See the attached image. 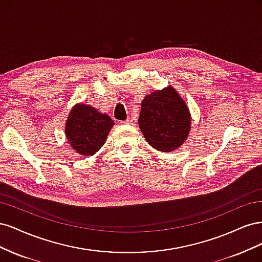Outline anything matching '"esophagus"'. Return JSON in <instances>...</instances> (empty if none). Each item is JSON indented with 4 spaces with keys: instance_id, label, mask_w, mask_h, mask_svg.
Listing matches in <instances>:
<instances>
[{
    "instance_id": "34e87169",
    "label": "esophagus",
    "mask_w": 262,
    "mask_h": 262,
    "mask_svg": "<svg viewBox=\"0 0 262 262\" xmlns=\"http://www.w3.org/2000/svg\"><path fill=\"white\" fill-rule=\"evenodd\" d=\"M131 122H132V120H131L130 118H128V119H126V120H124V121H120L121 124H130Z\"/></svg>"
}]
</instances>
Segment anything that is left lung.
I'll list each match as a JSON object with an SVG mask.
<instances>
[{"mask_svg": "<svg viewBox=\"0 0 262 262\" xmlns=\"http://www.w3.org/2000/svg\"><path fill=\"white\" fill-rule=\"evenodd\" d=\"M138 122L148 144L161 152H170L184 143L191 124L184 100L169 86L143 99Z\"/></svg>", "mask_w": 262, "mask_h": 262, "instance_id": "obj_1", "label": "left lung"}]
</instances>
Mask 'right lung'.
<instances>
[{"mask_svg":"<svg viewBox=\"0 0 262 262\" xmlns=\"http://www.w3.org/2000/svg\"><path fill=\"white\" fill-rule=\"evenodd\" d=\"M113 119L100 114L92 106L76 105L71 112L66 124V134L70 144L84 156L94 155L105 144Z\"/></svg>","mask_w":262,"mask_h":262,"instance_id":"right-lung-1","label":"right lung"}]
</instances>
